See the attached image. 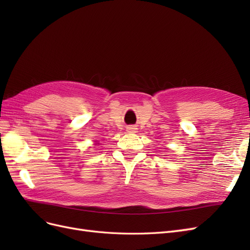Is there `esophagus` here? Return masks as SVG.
<instances>
[{
    "instance_id": "esophagus-1",
    "label": "esophagus",
    "mask_w": 250,
    "mask_h": 250,
    "mask_svg": "<svg viewBox=\"0 0 250 250\" xmlns=\"http://www.w3.org/2000/svg\"><path fill=\"white\" fill-rule=\"evenodd\" d=\"M126 130H127V132H129V133H135V132H138V128L135 126H128L126 128Z\"/></svg>"
}]
</instances>
